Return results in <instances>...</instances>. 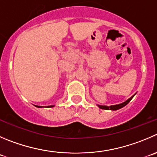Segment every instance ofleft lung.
Returning a JSON list of instances; mask_svg holds the SVG:
<instances>
[{
    "instance_id": "left-lung-1",
    "label": "left lung",
    "mask_w": 157,
    "mask_h": 157,
    "mask_svg": "<svg viewBox=\"0 0 157 157\" xmlns=\"http://www.w3.org/2000/svg\"><path fill=\"white\" fill-rule=\"evenodd\" d=\"M134 96V95H133ZM133 96H132L131 98H129V99L126 100V102H122V103L121 104H119V105H110V106H106V105H98V107H99L100 109H107V110H117V109H119L122 108V107H124L125 105H127L128 103H129V102L131 101V99H132V98H133Z\"/></svg>"
}]
</instances>
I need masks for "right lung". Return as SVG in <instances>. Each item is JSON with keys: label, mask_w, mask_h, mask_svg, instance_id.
<instances>
[{"label": "right lung", "mask_w": 157, "mask_h": 157, "mask_svg": "<svg viewBox=\"0 0 157 157\" xmlns=\"http://www.w3.org/2000/svg\"><path fill=\"white\" fill-rule=\"evenodd\" d=\"M54 105H50V106H48V107H53ZM37 107H38V108H41V106H38V105H37Z\"/></svg>", "instance_id": "1"}]
</instances>
